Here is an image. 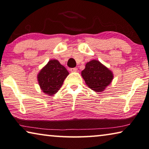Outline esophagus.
<instances>
[{
	"instance_id": "obj_1",
	"label": "esophagus",
	"mask_w": 149,
	"mask_h": 149,
	"mask_svg": "<svg viewBox=\"0 0 149 149\" xmlns=\"http://www.w3.org/2000/svg\"><path fill=\"white\" fill-rule=\"evenodd\" d=\"M70 72H77L78 69L77 68H71V69H70Z\"/></svg>"
}]
</instances>
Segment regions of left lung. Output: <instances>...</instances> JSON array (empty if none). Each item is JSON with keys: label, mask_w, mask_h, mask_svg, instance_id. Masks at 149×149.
<instances>
[{"label": "left lung", "mask_w": 149, "mask_h": 149, "mask_svg": "<svg viewBox=\"0 0 149 149\" xmlns=\"http://www.w3.org/2000/svg\"><path fill=\"white\" fill-rule=\"evenodd\" d=\"M81 74L88 86L96 92L103 91L113 79L111 70L96 60L86 63Z\"/></svg>", "instance_id": "left-lung-1"}]
</instances>
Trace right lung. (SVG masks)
Listing matches in <instances>:
<instances>
[{
	"mask_svg": "<svg viewBox=\"0 0 149 149\" xmlns=\"http://www.w3.org/2000/svg\"><path fill=\"white\" fill-rule=\"evenodd\" d=\"M68 74L69 72L58 61L51 60L38 74L39 84L44 93L52 96L60 89Z\"/></svg>",
	"mask_w": 149,
	"mask_h": 149,
	"instance_id": "add662e5",
	"label": "right lung"
}]
</instances>
